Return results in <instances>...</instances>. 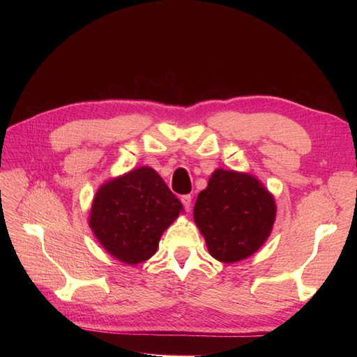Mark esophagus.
Returning <instances> with one entry per match:
<instances>
[{
  "instance_id": "esophagus-1",
  "label": "esophagus",
  "mask_w": 357,
  "mask_h": 357,
  "mask_svg": "<svg viewBox=\"0 0 357 357\" xmlns=\"http://www.w3.org/2000/svg\"><path fill=\"white\" fill-rule=\"evenodd\" d=\"M180 201H181V204H183V207H185V210H186V211H190V207H192V197H190V195H183V197L180 198Z\"/></svg>"
}]
</instances>
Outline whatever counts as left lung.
<instances>
[{
    "label": "left lung",
    "instance_id": "1",
    "mask_svg": "<svg viewBox=\"0 0 357 357\" xmlns=\"http://www.w3.org/2000/svg\"><path fill=\"white\" fill-rule=\"evenodd\" d=\"M275 201L247 172L215 169L193 207V219L210 255L225 264L252 256L264 245L275 220Z\"/></svg>",
    "mask_w": 357,
    "mask_h": 357
}]
</instances>
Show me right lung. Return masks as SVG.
<instances>
[{
    "label": "right lung",
    "instance_id": "obj_1",
    "mask_svg": "<svg viewBox=\"0 0 357 357\" xmlns=\"http://www.w3.org/2000/svg\"><path fill=\"white\" fill-rule=\"evenodd\" d=\"M183 210L165 181L150 167L109 180L92 202L89 226L100 244L117 261L142 264L152 257L160 235Z\"/></svg>",
    "mask_w": 357,
    "mask_h": 357
}]
</instances>
